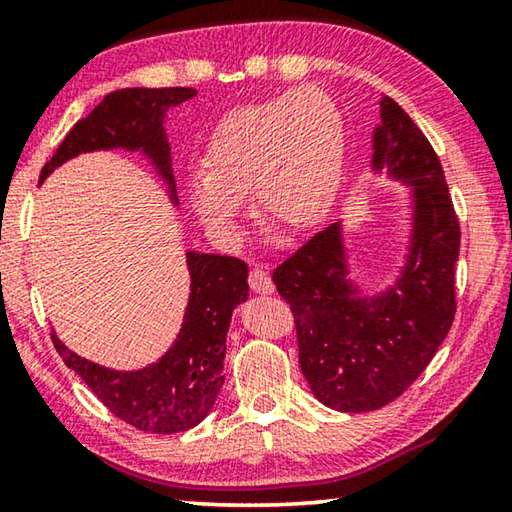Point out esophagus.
I'll return each mask as SVG.
<instances>
[{"instance_id":"1","label":"esophagus","mask_w":512,"mask_h":512,"mask_svg":"<svg viewBox=\"0 0 512 512\" xmlns=\"http://www.w3.org/2000/svg\"><path fill=\"white\" fill-rule=\"evenodd\" d=\"M248 284L255 293H273L275 289V284L271 282V275H268L264 268H250Z\"/></svg>"}]
</instances>
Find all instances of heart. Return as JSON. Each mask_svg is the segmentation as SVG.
<instances>
[{
    "mask_svg": "<svg viewBox=\"0 0 512 512\" xmlns=\"http://www.w3.org/2000/svg\"><path fill=\"white\" fill-rule=\"evenodd\" d=\"M203 162L189 173L187 201L216 237H237L248 192L259 221L300 235L325 219L341 187V110L314 85L246 103L219 119Z\"/></svg>",
    "mask_w": 512,
    "mask_h": 512,
    "instance_id": "obj_1",
    "label": "heart"
}]
</instances>
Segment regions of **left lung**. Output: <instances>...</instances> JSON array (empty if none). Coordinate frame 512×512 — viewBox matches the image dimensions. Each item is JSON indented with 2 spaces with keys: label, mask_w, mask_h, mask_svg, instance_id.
<instances>
[{
  "label": "left lung",
  "mask_w": 512,
  "mask_h": 512,
  "mask_svg": "<svg viewBox=\"0 0 512 512\" xmlns=\"http://www.w3.org/2000/svg\"><path fill=\"white\" fill-rule=\"evenodd\" d=\"M375 171L413 187V235L402 275L357 298L341 225L332 223L273 271L298 334L300 370L329 409L375 411L400 397L445 341L456 314L461 228L445 171L427 137L391 97H379Z\"/></svg>",
  "instance_id": "1"
}]
</instances>
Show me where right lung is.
I'll return each instance as SVG.
<instances>
[{"label": "right lung", "instance_id": "1", "mask_svg": "<svg viewBox=\"0 0 512 512\" xmlns=\"http://www.w3.org/2000/svg\"><path fill=\"white\" fill-rule=\"evenodd\" d=\"M194 88H126L110 92L88 117L65 135L40 180L65 160L101 149L142 151L167 180L178 203L171 173L164 112L192 99ZM192 293L183 327L164 357L142 370H108L67 350L51 334L54 348L115 418L149 433H178L196 427L212 411L223 386L225 334L239 302L248 300V266L239 257L187 253Z\"/></svg>", "mask_w": 512, "mask_h": 512}]
</instances>
